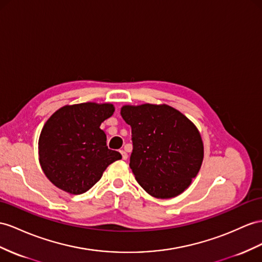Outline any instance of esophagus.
I'll list each match as a JSON object with an SVG mask.
<instances>
[{
    "label": "esophagus",
    "mask_w": 262,
    "mask_h": 262,
    "mask_svg": "<svg viewBox=\"0 0 262 262\" xmlns=\"http://www.w3.org/2000/svg\"><path fill=\"white\" fill-rule=\"evenodd\" d=\"M120 154H122V157L124 160H127V158H128V155H127V152L125 150H120Z\"/></svg>",
    "instance_id": "34e87169"
}]
</instances>
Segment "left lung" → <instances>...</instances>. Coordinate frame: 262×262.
Here are the masks:
<instances>
[{"mask_svg": "<svg viewBox=\"0 0 262 262\" xmlns=\"http://www.w3.org/2000/svg\"><path fill=\"white\" fill-rule=\"evenodd\" d=\"M120 115L132 127L129 167L150 196L173 198L197 176L204 143L196 125L166 104L124 105Z\"/></svg>", "mask_w": 262, "mask_h": 262, "instance_id": "left-lung-1", "label": "left lung"}]
</instances>
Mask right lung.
Wrapping results in <instances>:
<instances>
[{
    "label": "right lung",
    "instance_id": "add662e5",
    "mask_svg": "<svg viewBox=\"0 0 262 262\" xmlns=\"http://www.w3.org/2000/svg\"><path fill=\"white\" fill-rule=\"evenodd\" d=\"M115 107L87 102L65 105L46 120L38 138V160L50 182L72 195L86 192L112 163L122 159L106 146L99 128Z\"/></svg>",
    "mask_w": 262,
    "mask_h": 262
}]
</instances>
